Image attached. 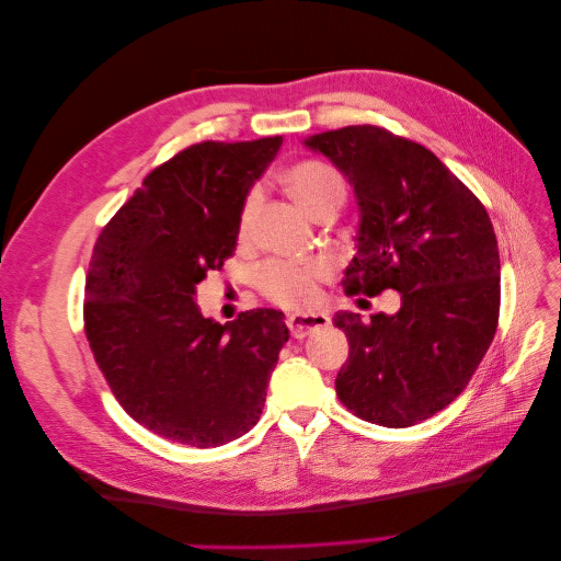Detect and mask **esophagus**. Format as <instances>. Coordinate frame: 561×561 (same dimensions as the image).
I'll return each mask as SVG.
<instances>
[{
    "mask_svg": "<svg viewBox=\"0 0 561 561\" xmlns=\"http://www.w3.org/2000/svg\"><path fill=\"white\" fill-rule=\"evenodd\" d=\"M285 322H287V330H290V334L295 339H304L318 330H325L330 325V318L325 313H309V316L293 313V316H287Z\"/></svg>",
    "mask_w": 561,
    "mask_h": 561,
    "instance_id": "esophagus-1",
    "label": "esophagus"
}]
</instances>
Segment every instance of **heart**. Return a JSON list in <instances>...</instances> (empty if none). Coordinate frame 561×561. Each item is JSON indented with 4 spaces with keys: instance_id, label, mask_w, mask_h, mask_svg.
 I'll return each instance as SVG.
<instances>
[{
    "instance_id": "b5f03b06",
    "label": "heart",
    "mask_w": 561,
    "mask_h": 561,
    "mask_svg": "<svg viewBox=\"0 0 561 561\" xmlns=\"http://www.w3.org/2000/svg\"><path fill=\"white\" fill-rule=\"evenodd\" d=\"M285 190L293 194L299 206L316 217L330 203L342 206L346 198L344 178L330 163L316 159H304L287 165L280 175ZM260 206V192L250 190L241 203L236 231L245 241L250 236L254 213ZM332 276V266L325 260L285 262L271 260L257 271V290L276 307L283 309H307L318 299V287Z\"/></svg>"
}]
</instances>
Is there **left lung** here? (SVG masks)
I'll list each match as a JSON object with an SVG mask.
<instances>
[{"instance_id":"left-lung-1","label":"left lung","mask_w":561,"mask_h":561,"mask_svg":"<svg viewBox=\"0 0 561 561\" xmlns=\"http://www.w3.org/2000/svg\"><path fill=\"white\" fill-rule=\"evenodd\" d=\"M353 184L358 254L348 297L400 293L396 316L342 311L348 339L336 396L358 419L407 428L463 393L499 328L501 260L482 201L431 149L379 126L313 135Z\"/></svg>"}]
</instances>
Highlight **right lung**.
Wrapping results in <instances>:
<instances>
[{"instance_id": "obj_1", "label": "right lung", "mask_w": 561, "mask_h": 561, "mask_svg": "<svg viewBox=\"0 0 561 561\" xmlns=\"http://www.w3.org/2000/svg\"><path fill=\"white\" fill-rule=\"evenodd\" d=\"M280 135L198 142L151 171L100 231L83 299V330L114 398L140 426L208 449L260 421L287 342L283 313L203 318L196 285L236 250L250 186Z\"/></svg>"}]
</instances>
